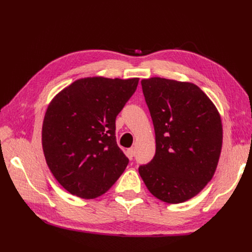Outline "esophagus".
<instances>
[{"label": "esophagus", "mask_w": 252, "mask_h": 252, "mask_svg": "<svg viewBox=\"0 0 252 252\" xmlns=\"http://www.w3.org/2000/svg\"><path fill=\"white\" fill-rule=\"evenodd\" d=\"M134 154H135V151H134L133 148H129V149H127V151H126V155H127V157H128L129 158H132L134 157Z\"/></svg>", "instance_id": "obj_1"}]
</instances>
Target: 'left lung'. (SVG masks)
<instances>
[{"mask_svg": "<svg viewBox=\"0 0 252 252\" xmlns=\"http://www.w3.org/2000/svg\"><path fill=\"white\" fill-rule=\"evenodd\" d=\"M141 84L155 127L156 155L139 173L157 199L188 201L216 172L223 142L220 113L192 83L156 77Z\"/></svg>", "mask_w": 252, "mask_h": 252, "instance_id": "8db88e82", "label": "left lung"}]
</instances>
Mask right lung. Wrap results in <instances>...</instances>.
<instances>
[{"label":"right lung","instance_id":"add662e5","mask_svg":"<svg viewBox=\"0 0 252 252\" xmlns=\"http://www.w3.org/2000/svg\"><path fill=\"white\" fill-rule=\"evenodd\" d=\"M138 84V78H84L49 103L42 127L44 156L69 193L95 199L124 172L129 159L116 141V118Z\"/></svg>","mask_w":252,"mask_h":252}]
</instances>
